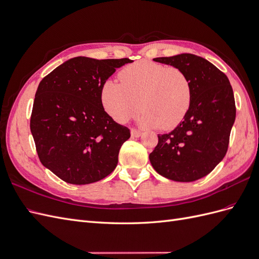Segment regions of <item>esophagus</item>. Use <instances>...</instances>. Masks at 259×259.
Masks as SVG:
<instances>
[{
    "mask_svg": "<svg viewBox=\"0 0 259 259\" xmlns=\"http://www.w3.org/2000/svg\"><path fill=\"white\" fill-rule=\"evenodd\" d=\"M131 134L133 137H140L142 136V132H140L139 130H136V128H133L131 131Z\"/></svg>",
    "mask_w": 259,
    "mask_h": 259,
    "instance_id": "esophagus-1",
    "label": "esophagus"
}]
</instances>
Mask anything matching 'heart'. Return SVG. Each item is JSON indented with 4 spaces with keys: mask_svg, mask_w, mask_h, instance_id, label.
<instances>
[{
    "mask_svg": "<svg viewBox=\"0 0 259 259\" xmlns=\"http://www.w3.org/2000/svg\"><path fill=\"white\" fill-rule=\"evenodd\" d=\"M119 79L106 80L99 93L104 110L116 122L128 121L142 107L144 126L171 130L189 111L192 85L182 69L139 60L123 68Z\"/></svg>",
    "mask_w": 259,
    "mask_h": 259,
    "instance_id": "b5f03b06",
    "label": "heart"
}]
</instances>
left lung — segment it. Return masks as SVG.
I'll return each mask as SVG.
<instances>
[{"instance_id": "1", "label": "left lung", "mask_w": 259, "mask_h": 259, "mask_svg": "<svg viewBox=\"0 0 259 259\" xmlns=\"http://www.w3.org/2000/svg\"><path fill=\"white\" fill-rule=\"evenodd\" d=\"M182 69L192 85L189 111L175 130L158 135L149 155L151 165L163 177L189 183L206 176L228 150L236 103L227 75L206 59L193 54L154 58Z\"/></svg>"}]
</instances>
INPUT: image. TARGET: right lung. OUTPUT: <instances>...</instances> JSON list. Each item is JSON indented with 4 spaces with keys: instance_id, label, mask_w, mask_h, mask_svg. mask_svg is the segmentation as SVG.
<instances>
[{
    "instance_id": "right-lung-1",
    "label": "right lung",
    "mask_w": 259,
    "mask_h": 259,
    "mask_svg": "<svg viewBox=\"0 0 259 259\" xmlns=\"http://www.w3.org/2000/svg\"><path fill=\"white\" fill-rule=\"evenodd\" d=\"M131 61L74 57L38 84L30 130L41 163L64 182L96 183L116 167L131 132L107 114L99 93L115 69Z\"/></svg>"
}]
</instances>
